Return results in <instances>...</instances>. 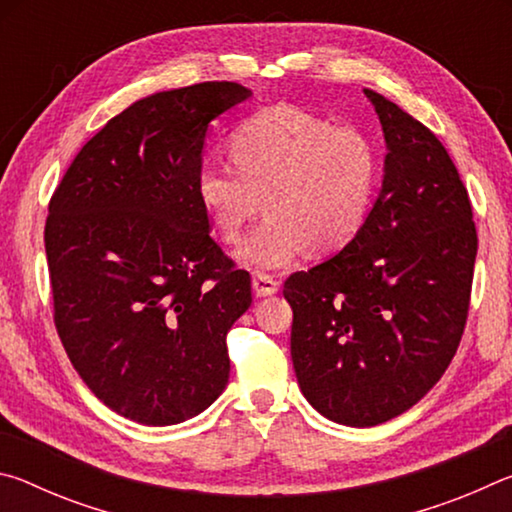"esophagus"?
Returning a JSON list of instances; mask_svg holds the SVG:
<instances>
[{"label":"esophagus","mask_w":512,"mask_h":512,"mask_svg":"<svg viewBox=\"0 0 512 512\" xmlns=\"http://www.w3.org/2000/svg\"><path fill=\"white\" fill-rule=\"evenodd\" d=\"M253 289L257 296H273V293H277V289H280V282L275 280L273 275L268 273H255L253 277Z\"/></svg>","instance_id":"obj_1"}]
</instances>
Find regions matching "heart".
Here are the masks:
<instances>
[{
	"mask_svg": "<svg viewBox=\"0 0 512 512\" xmlns=\"http://www.w3.org/2000/svg\"><path fill=\"white\" fill-rule=\"evenodd\" d=\"M228 162H203L194 189L223 244L266 207L239 259L259 271L287 268L314 248L332 255L361 235L375 210L384 158L375 137L287 103L250 115L230 135Z\"/></svg>",
	"mask_w": 512,
	"mask_h": 512,
	"instance_id": "1",
	"label": "heart"
}]
</instances>
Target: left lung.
I'll return each mask as SVG.
<instances>
[{"label":"left lung","mask_w":512,"mask_h":512,"mask_svg":"<svg viewBox=\"0 0 512 512\" xmlns=\"http://www.w3.org/2000/svg\"><path fill=\"white\" fill-rule=\"evenodd\" d=\"M363 92L388 149L375 210L348 248L284 282L300 391L348 427L409 411L443 377L470 311L479 246L445 146L393 101Z\"/></svg>","instance_id":"1"}]
</instances>
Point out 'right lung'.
I'll return each mask as SVG.
<instances>
[{
    "label": "right lung",
    "instance_id": "right-lung-1",
    "mask_svg": "<svg viewBox=\"0 0 512 512\" xmlns=\"http://www.w3.org/2000/svg\"><path fill=\"white\" fill-rule=\"evenodd\" d=\"M248 97L207 81L135 101L83 146L49 201L58 336L90 391L128 420L185 422L228 384L225 336L253 293L210 237L194 180L210 121Z\"/></svg>",
    "mask_w": 512,
    "mask_h": 512
}]
</instances>
